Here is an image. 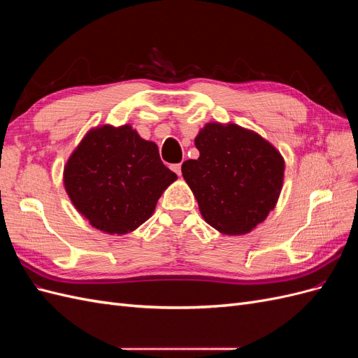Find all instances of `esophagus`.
Here are the masks:
<instances>
[{"instance_id":"34e87169","label":"esophagus","mask_w":358,"mask_h":358,"mask_svg":"<svg viewBox=\"0 0 358 358\" xmlns=\"http://www.w3.org/2000/svg\"><path fill=\"white\" fill-rule=\"evenodd\" d=\"M171 170L175 171L178 176H180V175H182V164H173V166H171Z\"/></svg>"}]
</instances>
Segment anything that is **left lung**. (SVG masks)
I'll return each instance as SVG.
<instances>
[{"label":"left lung","instance_id":"left-lung-1","mask_svg":"<svg viewBox=\"0 0 358 358\" xmlns=\"http://www.w3.org/2000/svg\"><path fill=\"white\" fill-rule=\"evenodd\" d=\"M199 159L182 164L204 221L224 234H246L275 208L284 158L267 140L239 125L208 124L196 137Z\"/></svg>","mask_w":358,"mask_h":358}]
</instances>
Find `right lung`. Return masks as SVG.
I'll list each match as a JSON object with an SVG mask.
<instances>
[{
    "mask_svg": "<svg viewBox=\"0 0 358 358\" xmlns=\"http://www.w3.org/2000/svg\"><path fill=\"white\" fill-rule=\"evenodd\" d=\"M176 179L162 164L158 146L129 125L91 129L64 169L74 208L109 234H125L143 224Z\"/></svg>",
    "mask_w": 358,
    "mask_h": 358,
    "instance_id": "1",
    "label": "right lung"
}]
</instances>
